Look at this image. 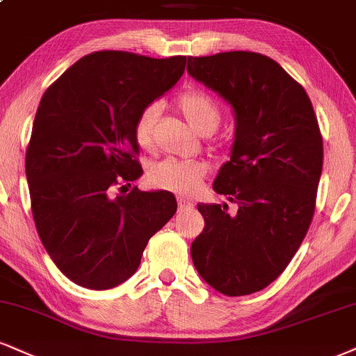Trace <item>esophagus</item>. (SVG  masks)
<instances>
[{
  "label": "esophagus",
  "mask_w": 356,
  "mask_h": 356,
  "mask_svg": "<svg viewBox=\"0 0 356 356\" xmlns=\"http://www.w3.org/2000/svg\"><path fill=\"white\" fill-rule=\"evenodd\" d=\"M177 204H179V209H181V211H184V209H189L191 207V202L187 199H184V197H179L177 199Z\"/></svg>",
  "instance_id": "34e87169"
}]
</instances>
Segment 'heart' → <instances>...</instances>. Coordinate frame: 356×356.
Returning a JSON list of instances; mask_svg holds the SVG:
<instances>
[{
  "label": "heart",
  "mask_w": 356,
  "mask_h": 356,
  "mask_svg": "<svg viewBox=\"0 0 356 356\" xmlns=\"http://www.w3.org/2000/svg\"><path fill=\"white\" fill-rule=\"evenodd\" d=\"M177 108L184 118L200 134H211L220 124V108L209 94L202 91H186L177 97ZM159 115V106L149 104L140 111L134 122L136 143L143 149L152 147L154 124ZM209 167L202 161L164 159L149 167L147 182L152 187L189 195L207 174Z\"/></svg>",
  "instance_id": "heart-1"
}]
</instances>
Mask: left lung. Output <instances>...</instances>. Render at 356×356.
Wrapping results in <instances>:
<instances>
[{"label": "left lung", "mask_w": 356, "mask_h": 356, "mask_svg": "<svg viewBox=\"0 0 356 356\" xmlns=\"http://www.w3.org/2000/svg\"><path fill=\"white\" fill-rule=\"evenodd\" d=\"M187 72L234 111L230 161L213 191L238 205L197 204L204 230L192 242L199 275L229 297L270 285L293 259L315 211L323 143L305 89L259 53L189 58Z\"/></svg>", "instance_id": "obj_1"}]
</instances>
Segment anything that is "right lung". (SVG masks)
<instances>
[{"mask_svg": "<svg viewBox=\"0 0 356 356\" xmlns=\"http://www.w3.org/2000/svg\"><path fill=\"white\" fill-rule=\"evenodd\" d=\"M186 63L97 51L42 94L26 151L34 224L56 267L84 289L134 275L149 238L177 211L167 191L115 189L143 175L136 118L174 88Z\"/></svg>", "mask_w": 356, "mask_h": 356, "instance_id": "right-lung-1", "label": "right lung"}]
</instances>
